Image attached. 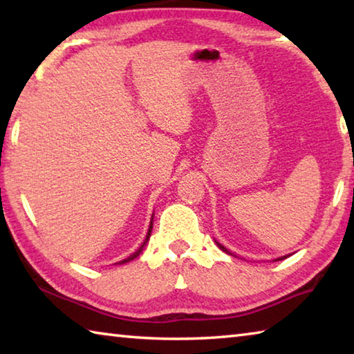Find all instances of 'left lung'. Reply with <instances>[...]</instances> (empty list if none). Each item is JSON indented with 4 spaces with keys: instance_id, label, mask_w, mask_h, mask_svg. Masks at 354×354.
I'll return each instance as SVG.
<instances>
[{
    "instance_id": "8db88e82",
    "label": "left lung",
    "mask_w": 354,
    "mask_h": 354,
    "mask_svg": "<svg viewBox=\"0 0 354 354\" xmlns=\"http://www.w3.org/2000/svg\"><path fill=\"white\" fill-rule=\"evenodd\" d=\"M217 245H218V248H220V250H223V251H225V253H227V254H231V253H230V251H227V250H226V248L223 247V245H220L218 242H217ZM279 259H286V256H284V257H279Z\"/></svg>"
}]
</instances>
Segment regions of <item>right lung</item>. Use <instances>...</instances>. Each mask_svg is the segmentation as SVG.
<instances>
[{
	"mask_svg": "<svg viewBox=\"0 0 354 354\" xmlns=\"http://www.w3.org/2000/svg\"><path fill=\"white\" fill-rule=\"evenodd\" d=\"M151 220H153V218H151ZM151 230H153V221H151V225H149V230H148V234H147V239H145V242H143V243H142V247H140L139 250H137L134 254H131L129 257H127V259H123V261H122V262H120V263H124V262H129V261H133V259H134V257H137V256H139V254L142 253V248H143V247H145V243L148 242V239H149V236H151Z\"/></svg>",
	"mask_w": 354,
	"mask_h": 354,
	"instance_id": "add662e5",
	"label": "right lung"
}]
</instances>
